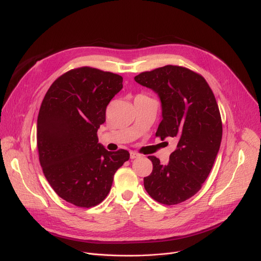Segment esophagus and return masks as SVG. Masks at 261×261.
Instances as JSON below:
<instances>
[{
	"mask_svg": "<svg viewBox=\"0 0 261 261\" xmlns=\"http://www.w3.org/2000/svg\"><path fill=\"white\" fill-rule=\"evenodd\" d=\"M141 155L139 154V153H136V152H134V151H130V158L133 160V159H138V158H140Z\"/></svg>",
	"mask_w": 261,
	"mask_h": 261,
	"instance_id": "esophagus-1",
	"label": "esophagus"
}]
</instances>
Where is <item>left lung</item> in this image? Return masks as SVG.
Returning a JSON list of instances; mask_svg holds the SVG:
<instances>
[{"mask_svg": "<svg viewBox=\"0 0 261 261\" xmlns=\"http://www.w3.org/2000/svg\"><path fill=\"white\" fill-rule=\"evenodd\" d=\"M134 80L160 97L163 119L155 135L177 142L167 165L148 156L153 169L144 177L145 189L162 204H179L201 189L220 149L222 121L215 95L200 74L183 66L165 65Z\"/></svg>", "mask_w": 261, "mask_h": 261, "instance_id": "left-lung-1", "label": "left lung"}]
</instances>
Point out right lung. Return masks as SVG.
Masks as SVG:
<instances>
[{"mask_svg":"<svg viewBox=\"0 0 261 261\" xmlns=\"http://www.w3.org/2000/svg\"><path fill=\"white\" fill-rule=\"evenodd\" d=\"M122 89V77L89 66L74 68L53 82L37 120L39 161L60 198L93 207L108 196L127 150L111 152L98 143L106 109Z\"/></svg>","mask_w":261,"mask_h":261,"instance_id":"obj_1","label":"right lung"}]
</instances>
